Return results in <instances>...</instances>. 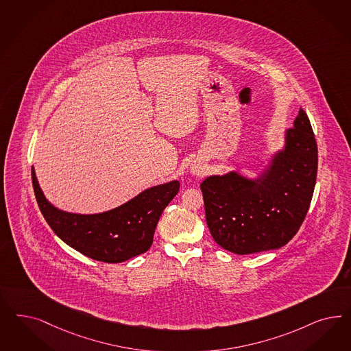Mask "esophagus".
Wrapping results in <instances>:
<instances>
[{"mask_svg": "<svg viewBox=\"0 0 351 351\" xmlns=\"http://www.w3.org/2000/svg\"><path fill=\"white\" fill-rule=\"evenodd\" d=\"M202 168L200 167H193V174H200L202 173Z\"/></svg>", "mask_w": 351, "mask_h": 351, "instance_id": "obj_1", "label": "esophagus"}]
</instances>
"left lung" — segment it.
Listing matches in <instances>:
<instances>
[{"mask_svg": "<svg viewBox=\"0 0 351 351\" xmlns=\"http://www.w3.org/2000/svg\"><path fill=\"white\" fill-rule=\"evenodd\" d=\"M317 173V141L300 108L285 146L258 180L237 171L204 180L206 225L215 243L237 254L282 248L305 219Z\"/></svg>", "mask_w": 351, "mask_h": 351, "instance_id": "left-lung-1", "label": "left lung"}]
</instances>
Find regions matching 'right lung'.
Masks as SVG:
<instances>
[{"label": "right lung", "mask_w": 351, "mask_h": 351, "mask_svg": "<svg viewBox=\"0 0 351 351\" xmlns=\"http://www.w3.org/2000/svg\"><path fill=\"white\" fill-rule=\"evenodd\" d=\"M36 200L47 225L71 248L107 263H120L147 252L158 218L180 191V182L158 184L128 203L98 215L59 210L46 200L32 168Z\"/></svg>", "instance_id": "obj_1"}]
</instances>
